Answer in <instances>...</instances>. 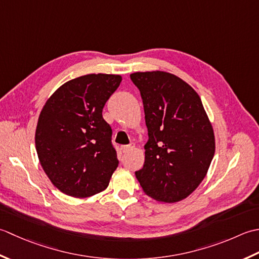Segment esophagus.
Here are the masks:
<instances>
[{
  "mask_svg": "<svg viewBox=\"0 0 259 259\" xmlns=\"http://www.w3.org/2000/svg\"><path fill=\"white\" fill-rule=\"evenodd\" d=\"M131 150H133V146H132V145H124V146H122V152L123 153H127Z\"/></svg>",
  "mask_w": 259,
  "mask_h": 259,
  "instance_id": "obj_1",
  "label": "esophagus"
}]
</instances>
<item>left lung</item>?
Masks as SVG:
<instances>
[{
  "instance_id": "left-lung-1",
  "label": "left lung",
  "mask_w": 259,
  "mask_h": 259,
  "mask_svg": "<svg viewBox=\"0 0 259 259\" xmlns=\"http://www.w3.org/2000/svg\"><path fill=\"white\" fill-rule=\"evenodd\" d=\"M143 100L149 141L135 172L143 191L162 202L186 199L204 179L214 155V135L199 95L164 71L134 72Z\"/></svg>"
}]
</instances>
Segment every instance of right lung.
Listing matches in <instances>:
<instances>
[{"label": "right lung", "mask_w": 259, "mask_h": 259, "mask_svg": "<svg viewBox=\"0 0 259 259\" xmlns=\"http://www.w3.org/2000/svg\"><path fill=\"white\" fill-rule=\"evenodd\" d=\"M122 77L91 73L63 83L47 100L35 130V149L47 176L61 192L94 196L118 166L113 131L103 108Z\"/></svg>", "instance_id": "add662e5"}]
</instances>
